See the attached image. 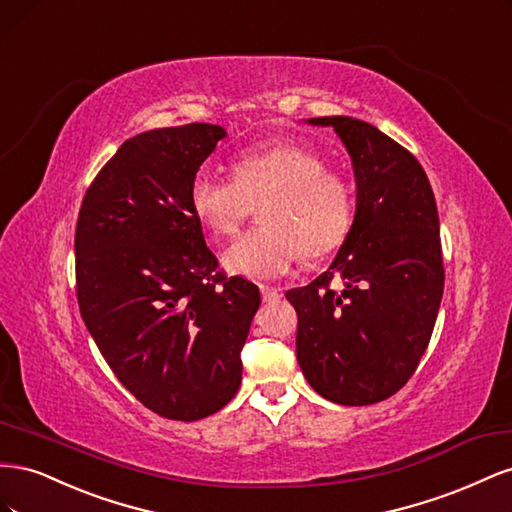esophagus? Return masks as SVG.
<instances>
[{
    "instance_id": "34e87169",
    "label": "esophagus",
    "mask_w": 512,
    "mask_h": 512,
    "mask_svg": "<svg viewBox=\"0 0 512 512\" xmlns=\"http://www.w3.org/2000/svg\"><path fill=\"white\" fill-rule=\"evenodd\" d=\"M262 301L265 303H277L282 299V288H273V286H260Z\"/></svg>"
}]
</instances>
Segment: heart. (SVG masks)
I'll use <instances>...</instances> for the list:
<instances>
[{"label":"heart","mask_w":512,"mask_h":512,"mask_svg":"<svg viewBox=\"0 0 512 512\" xmlns=\"http://www.w3.org/2000/svg\"><path fill=\"white\" fill-rule=\"evenodd\" d=\"M254 205L262 224L228 247L224 265L256 280L282 275L301 252H333L354 218L348 179L301 143L247 149L235 162V179L200 168L190 183L192 213L218 237L235 235Z\"/></svg>","instance_id":"b5f03b06"}]
</instances>
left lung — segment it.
<instances>
[{
    "mask_svg": "<svg viewBox=\"0 0 512 512\" xmlns=\"http://www.w3.org/2000/svg\"><path fill=\"white\" fill-rule=\"evenodd\" d=\"M333 126L356 179V213L329 271L286 292L297 309V359L324 399L369 406L389 399L416 371L444 292L438 207L423 166L367 121ZM343 280L335 291L334 277Z\"/></svg>",
    "mask_w": 512,
    "mask_h": 512,
    "instance_id": "1",
    "label": "left lung"
}]
</instances>
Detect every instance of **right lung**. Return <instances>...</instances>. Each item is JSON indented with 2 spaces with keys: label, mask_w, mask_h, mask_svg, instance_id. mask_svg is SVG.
<instances>
[{
  "label": "right lung",
  "mask_w": 512,
  "mask_h": 512,
  "mask_svg": "<svg viewBox=\"0 0 512 512\" xmlns=\"http://www.w3.org/2000/svg\"><path fill=\"white\" fill-rule=\"evenodd\" d=\"M226 136L211 123L136 134L85 192L76 299L108 367L170 421L222 410L241 384L258 286L228 277L190 207V183Z\"/></svg>",
  "instance_id": "1"
}]
</instances>
